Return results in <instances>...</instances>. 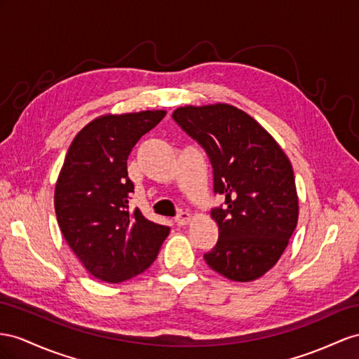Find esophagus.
I'll return each mask as SVG.
<instances>
[{
  "instance_id": "1",
  "label": "esophagus",
  "mask_w": 359,
  "mask_h": 359,
  "mask_svg": "<svg viewBox=\"0 0 359 359\" xmlns=\"http://www.w3.org/2000/svg\"><path fill=\"white\" fill-rule=\"evenodd\" d=\"M189 219H191V214L187 212V210H180V212L176 215V223H177L179 226L188 224Z\"/></svg>"
}]
</instances>
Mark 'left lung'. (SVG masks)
<instances>
[{
	"mask_svg": "<svg viewBox=\"0 0 359 359\" xmlns=\"http://www.w3.org/2000/svg\"><path fill=\"white\" fill-rule=\"evenodd\" d=\"M172 119L198 142L212 165V208L218 241L205 261L235 282L261 278L279 261L297 226L299 198L292 167L273 136L231 104L185 106Z\"/></svg>",
	"mask_w": 359,
	"mask_h": 359,
	"instance_id": "1",
	"label": "left lung"
}]
</instances>
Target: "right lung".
Segmentation results:
<instances>
[{
    "label": "right lung",
    "mask_w": 359,
    "mask_h": 359,
    "mask_svg": "<svg viewBox=\"0 0 359 359\" xmlns=\"http://www.w3.org/2000/svg\"><path fill=\"white\" fill-rule=\"evenodd\" d=\"M165 110L104 115L81 128L71 142L54 191V209L71 250L94 278L119 283L150 267L168 226L130 210L135 192L127 158L158 126Z\"/></svg>",
    "instance_id": "right-lung-1"
}]
</instances>
